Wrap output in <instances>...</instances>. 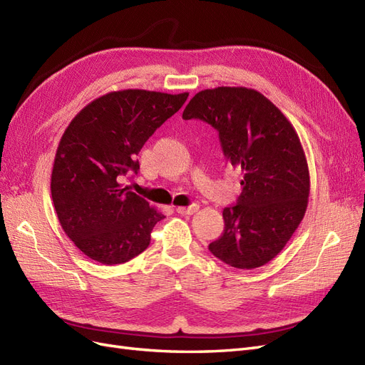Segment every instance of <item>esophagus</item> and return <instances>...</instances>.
<instances>
[{
    "label": "esophagus",
    "instance_id": "esophagus-1",
    "mask_svg": "<svg viewBox=\"0 0 365 365\" xmlns=\"http://www.w3.org/2000/svg\"><path fill=\"white\" fill-rule=\"evenodd\" d=\"M197 210H200V204H192V205H187V207H176V212L180 215H193L196 213Z\"/></svg>",
    "mask_w": 365,
    "mask_h": 365
}]
</instances>
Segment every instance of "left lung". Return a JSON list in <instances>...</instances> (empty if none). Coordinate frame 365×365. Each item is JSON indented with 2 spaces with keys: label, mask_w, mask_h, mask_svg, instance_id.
I'll use <instances>...</instances> for the list:
<instances>
[{
  "label": "left lung",
  "mask_w": 365,
  "mask_h": 365,
  "mask_svg": "<svg viewBox=\"0 0 365 365\" xmlns=\"http://www.w3.org/2000/svg\"><path fill=\"white\" fill-rule=\"evenodd\" d=\"M182 118L212 125L228 164L242 172L237 204L224 208V233L208 250L230 267H263L288 244L307 208L311 180L294 126L267 97L244 86L200 91Z\"/></svg>",
  "instance_id": "8db88e82"
}]
</instances>
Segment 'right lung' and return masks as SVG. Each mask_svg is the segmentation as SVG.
Instances as JSON below:
<instances>
[{
    "label": "right lung",
    "instance_id": "1",
    "mask_svg": "<svg viewBox=\"0 0 365 365\" xmlns=\"http://www.w3.org/2000/svg\"><path fill=\"white\" fill-rule=\"evenodd\" d=\"M189 93L113 91L88 103L65 129L54 157L51 197L62 230L85 256L118 264L150 244L165 216L121 181L137 173L138 152Z\"/></svg>",
    "mask_w": 365,
    "mask_h": 365
}]
</instances>
